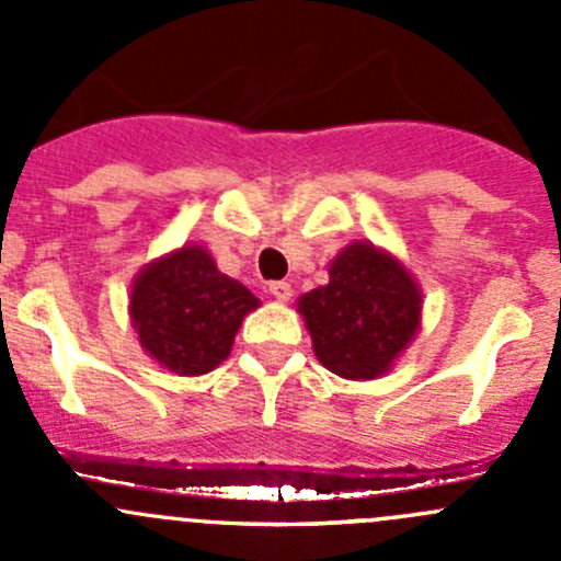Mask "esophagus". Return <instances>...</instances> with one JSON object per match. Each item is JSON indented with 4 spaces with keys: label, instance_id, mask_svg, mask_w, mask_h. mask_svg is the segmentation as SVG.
Listing matches in <instances>:
<instances>
[{
    "label": "esophagus",
    "instance_id": "obj_1",
    "mask_svg": "<svg viewBox=\"0 0 561 561\" xmlns=\"http://www.w3.org/2000/svg\"><path fill=\"white\" fill-rule=\"evenodd\" d=\"M268 293L276 298V301H290L293 287L290 282H268Z\"/></svg>",
    "mask_w": 561,
    "mask_h": 561
}]
</instances>
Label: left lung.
I'll list each match as a JSON object with an SVG mask.
<instances>
[{
	"mask_svg": "<svg viewBox=\"0 0 561 561\" xmlns=\"http://www.w3.org/2000/svg\"><path fill=\"white\" fill-rule=\"evenodd\" d=\"M328 274L325 287L298 301L317 360L347 380L380 377L421 325V290L371 244H350Z\"/></svg>",
	"mask_w": 561,
	"mask_h": 561,
	"instance_id": "8db88e82",
	"label": "left lung"
}]
</instances>
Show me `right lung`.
<instances>
[{"mask_svg":"<svg viewBox=\"0 0 561 561\" xmlns=\"http://www.w3.org/2000/svg\"><path fill=\"white\" fill-rule=\"evenodd\" d=\"M257 304L241 282L219 274L206 249L184 247L135 279L129 314L146 353L192 377L228 358L241 320Z\"/></svg>","mask_w":561,"mask_h":561,"instance_id":"1","label":"right lung"}]
</instances>
